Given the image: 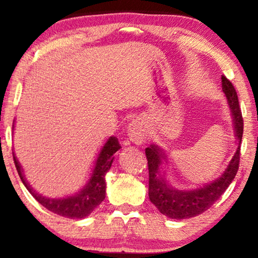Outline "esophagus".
Listing matches in <instances>:
<instances>
[{
  "mask_svg": "<svg viewBox=\"0 0 258 258\" xmlns=\"http://www.w3.org/2000/svg\"><path fill=\"white\" fill-rule=\"evenodd\" d=\"M128 137L135 144L143 143L147 137V129L144 123L140 119H135L130 123L128 128Z\"/></svg>",
  "mask_w": 258,
  "mask_h": 258,
  "instance_id": "obj_1",
  "label": "esophagus"
}]
</instances>
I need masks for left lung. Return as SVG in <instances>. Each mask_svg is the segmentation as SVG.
<instances>
[{
    "label": "left lung",
    "instance_id": "obj_1",
    "mask_svg": "<svg viewBox=\"0 0 258 258\" xmlns=\"http://www.w3.org/2000/svg\"><path fill=\"white\" fill-rule=\"evenodd\" d=\"M222 89L227 96L229 107H230L232 117H234L236 136L241 144L243 135V117L239 108L238 97L232 83L225 76H222ZM239 144L237 150L230 161V163L222 174L221 177L215 179L213 183L202 186L200 189H194L190 191H181L169 188L167 183L161 177L160 169L161 158L164 154L156 146H150L146 149L148 160V170H149V199L155 207L172 220H183L199 216L209 209L223 192L230 185L238 171L239 165Z\"/></svg>",
    "mask_w": 258,
    "mask_h": 258
}]
</instances>
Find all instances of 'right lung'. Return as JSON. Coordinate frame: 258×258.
Segmentation results:
<instances>
[{
	"label": "right lung",
	"mask_w": 258,
	"mask_h": 258,
	"mask_svg": "<svg viewBox=\"0 0 258 258\" xmlns=\"http://www.w3.org/2000/svg\"><path fill=\"white\" fill-rule=\"evenodd\" d=\"M121 146H119L118 140L115 136H111L107 141L104 147L102 148L100 155H98L96 164H95L93 175L87 183L86 186L81 190L75 196H69L66 199H47L38 195L30 188L28 182L22 174V169L20 167L19 161L16 160L15 155L13 153L14 163H15L16 170L19 172L21 181L29 190V192L34 196V199L38 203L42 204L51 213L57 214L59 216L67 218H83L90 215L95 210V208L101 204L105 197V174L111 167L112 161H114V155Z\"/></svg>",
	"instance_id": "add662e5"
}]
</instances>
